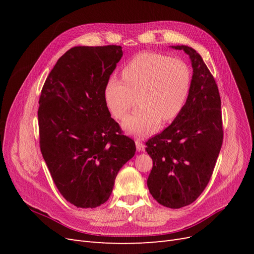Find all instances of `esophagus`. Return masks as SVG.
<instances>
[{
    "label": "esophagus",
    "instance_id": "1",
    "mask_svg": "<svg viewBox=\"0 0 254 254\" xmlns=\"http://www.w3.org/2000/svg\"><path fill=\"white\" fill-rule=\"evenodd\" d=\"M135 146H136V150L137 151H143L144 148H145L144 144L140 140H135Z\"/></svg>",
    "mask_w": 254,
    "mask_h": 254
}]
</instances>
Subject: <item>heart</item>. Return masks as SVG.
Masks as SVG:
<instances>
[{"label":"heart","instance_id":"heart-1","mask_svg":"<svg viewBox=\"0 0 254 254\" xmlns=\"http://www.w3.org/2000/svg\"><path fill=\"white\" fill-rule=\"evenodd\" d=\"M190 88V71L180 59L163 54L141 53L123 68L122 80L111 77L104 88L106 106L114 118L123 119L137 96L140 108L122 123L129 134L145 137L160 121H172L183 109Z\"/></svg>","mask_w":254,"mask_h":254}]
</instances>
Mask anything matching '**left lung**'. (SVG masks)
Instances as JSON below:
<instances>
[{
	"label": "left lung",
	"instance_id": "8db88e82",
	"mask_svg": "<svg viewBox=\"0 0 254 254\" xmlns=\"http://www.w3.org/2000/svg\"><path fill=\"white\" fill-rule=\"evenodd\" d=\"M190 59L193 75L188 99L179 115L146 143L152 159L147 187L166 207L194 202L213 174L222 145L221 102L217 84L199 54L188 45H172Z\"/></svg>",
	"mask_w": 254,
	"mask_h": 254
}]
</instances>
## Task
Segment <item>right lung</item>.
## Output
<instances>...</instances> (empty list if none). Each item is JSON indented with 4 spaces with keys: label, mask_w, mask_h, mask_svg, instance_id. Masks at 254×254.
<instances>
[{
    "label": "right lung",
    "mask_w": 254,
    "mask_h": 254,
    "mask_svg": "<svg viewBox=\"0 0 254 254\" xmlns=\"http://www.w3.org/2000/svg\"><path fill=\"white\" fill-rule=\"evenodd\" d=\"M122 47H75L61 56L39 99L40 149L65 200L93 209L108 200L119 171L135 153L104 99Z\"/></svg>",
    "instance_id": "obj_1"
}]
</instances>
